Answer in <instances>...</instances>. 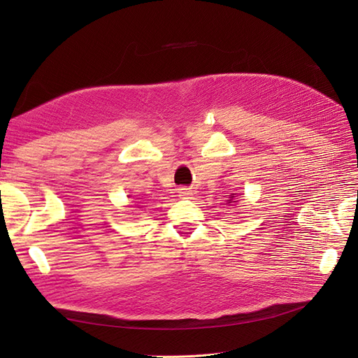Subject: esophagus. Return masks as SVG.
Segmentation results:
<instances>
[{
    "label": "esophagus",
    "instance_id": "34e87169",
    "mask_svg": "<svg viewBox=\"0 0 358 358\" xmlns=\"http://www.w3.org/2000/svg\"><path fill=\"white\" fill-rule=\"evenodd\" d=\"M178 194H179V196L180 198H189L191 196V194H192V191L191 189H188V188H179L178 189Z\"/></svg>",
    "mask_w": 358,
    "mask_h": 358
}]
</instances>
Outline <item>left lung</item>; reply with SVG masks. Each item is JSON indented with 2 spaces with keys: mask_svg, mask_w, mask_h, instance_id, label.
Masks as SVG:
<instances>
[{
  "mask_svg": "<svg viewBox=\"0 0 358 358\" xmlns=\"http://www.w3.org/2000/svg\"><path fill=\"white\" fill-rule=\"evenodd\" d=\"M234 196H236V194H231V196H229V199H227V203H236V201H234Z\"/></svg>",
  "mask_w": 358,
  "mask_h": 358,
  "instance_id": "1",
  "label": "left lung"
}]
</instances>
